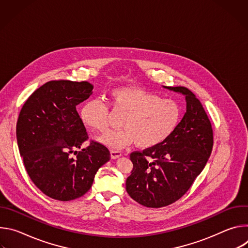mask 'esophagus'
Instances as JSON below:
<instances>
[{
  "instance_id": "esophagus-1",
  "label": "esophagus",
  "mask_w": 248,
  "mask_h": 248,
  "mask_svg": "<svg viewBox=\"0 0 248 248\" xmlns=\"http://www.w3.org/2000/svg\"><path fill=\"white\" fill-rule=\"evenodd\" d=\"M122 156V152L121 151H117V150H111V158L112 159H118Z\"/></svg>"
}]
</instances>
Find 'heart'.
Segmentation results:
<instances>
[{
  "label": "heart",
  "instance_id": "obj_1",
  "mask_svg": "<svg viewBox=\"0 0 248 248\" xmlns=\"http://www.w3.org/2000/svg\"><path fill=\"white\" fill-rule=\"evenodd\" d=\"M110 101L115 110L125 113L122 119V129L111 130L96 138L99 143L120 150L136 143L149 149L166 141L178 127L181 106L173 100L139 87H122L112 90ZM81 122L96 131H104L109 124L108 106L99 99L85 102L79 112Z\"/></svg>",
  "mask_w": 248,
  "mask_h": 248
}]
</instances>
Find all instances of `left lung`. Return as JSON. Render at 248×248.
I'll return each instance as SVG.
<instances>
[{"label":"left lung","instance_id":"8db88e82","mask_svg":"<svg viewBox=\"0 0 248 248\" xmlns=\"http://www.w3.org/2000/svg\"><path fill=\"white\" fill-rule=\"evenodd\" d=\"M164 88L186 97V112L163 143L130 154L133 169L125 183L129 196L149 208L168 206L185 195L213 148L212 125L196 96L182 86Z\"/></svg>","mask_w":248,"mask_h":248}]
</instances>
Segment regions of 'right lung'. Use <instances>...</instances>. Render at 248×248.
Segmentation results:
<instances>
[{"label":"right lung","mask_w":248,"mask_h":248,"mask_svg":"<svg viewBox=\"0 0 248 248\" xmlns=\"http://www.w3.org/2000/svg\"><path fill=\"white\" fill-rule=\"evenodd\" d=\"M92 90L87 81H49L30 95L19 113L16 140L24 167L34 185L53 199L84 195L110 160L108 148L94 141L78 151L88 134L77 106Z\"/></svg>","instance_id":"1"}]
</instances>
